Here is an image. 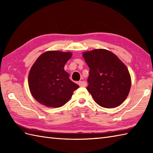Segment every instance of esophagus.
Returning <instances> with one entry per match:
<instances>
[{
	"label": "esophagus",
	"instance_id": "esophagus-1",
	"mask_svg": "<svg viewBox=\"0 0 153 153\" xmlns=\"http://www.w3.org/2000/svg\"><path fill=\"white\" fill-rule=\"evenodd\" d=\"M78 85L80 86V87H85L86 86V85H87V83H86V82H85V81H81V82H79V83H78Z\"/></svg>",
	"mask_w": 153,
	"mask_h": 153
}]
</instances>
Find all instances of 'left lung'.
Segmentation results:
<instances>
[{
  "mask_svg": "<svg viewBox=\"0 0 153 153\" xmlns=\"http://www.w3.org/2000/svg\"><path fill=\"white\" fill-rule=\"evenodd\" d=\"M83 56L89 68L87 89L95 102L106 108L120 106L131 88L128 68L116 55L102 48L85 52Z\"/></svg>",
  "mask_w": 153,
  "mask_h": 153,
  "instance_id": "obj_1",
  "label": "left lung"
}]
</instances>
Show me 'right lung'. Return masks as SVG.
<instances>
[{"label": "right lung", "mask_w": 153, "mask_h": 153, "mask_svg": "<svg viewBox=\"0 0 153 153\" xmlns=\"http://www.w3.org/2000/svg\"><path fill=\"white\" fill-rule=\"evenodd\" d=\"M71 56L70 52L50 51L40 55L35 62L29 73L28 84L37 101L58 108L64 105L79 88L64 68Z\"/></svg>", "instance_id": "right-lung-1"}]
</instances>
